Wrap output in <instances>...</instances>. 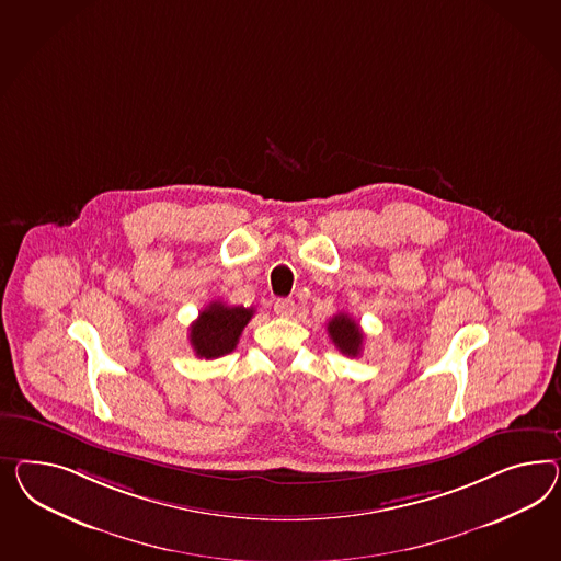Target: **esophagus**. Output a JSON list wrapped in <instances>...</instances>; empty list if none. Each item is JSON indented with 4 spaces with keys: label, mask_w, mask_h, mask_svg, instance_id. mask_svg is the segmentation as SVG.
Instances as JSON below:
<instances>
[{
    "label": "esophagus",
    "mask_w": 561,
    "mask_h": 561,
    "mask_svg": "<svg viewBox=\"0 0 561 561\" xmlns=\"http://www.w3.org/2000/svg\"><path fill=\"white\" fill-rule=\"evenodd\" d=\"M273 310L277 317H291L296 312V302L289 298H279L273 304Z\"/></svg>",
    "instance_id": "obj_1"
}]
</instances>
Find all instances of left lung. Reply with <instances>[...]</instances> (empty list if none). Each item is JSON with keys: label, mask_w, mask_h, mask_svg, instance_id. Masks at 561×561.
I'll use <instances>...</instances> for the list:
<instances>
[{"label": "left lung", "mask_w": 561, "mask_h": 561, "mask_svg": "<svg viewBox=\"0 0 561 561\" xmlns=\"http://www.w3.org/2000/svg\"><path fill=\"white\" fill-rule=\"evenodd\" d=\"M329 336L333 339L334 347L339 348L347 357H357L364 347V333L359 324L345 312L334 314L327 324Z\"/></svg>", "instance_id": "left-lung-1"}]
</instances>
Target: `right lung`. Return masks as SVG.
<instances>
[{
    "label": "right lung",
    "instance_id": "add662e5",
    "mask_svg": "<svg viewBox=\"0 0 561 561\" xmlns=\"http://www.w3.org/2000/svg\"><path fill=\"white\" fill-rule=\"evenodd\" d=\"M253 317V308L244 306H227L222 302H210L190 327V343L202 359H218L234 351L242 329Z\"/></svg>",
    "mask_w": 561,
    "mask_h": 561
}]
</instances>
